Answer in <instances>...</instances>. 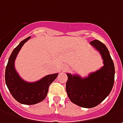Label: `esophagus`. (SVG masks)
Instances as JSON below:
<instances>
[{"mask_svg":"<svg viewBox=\"0 0 123 123\" xmlns=\"http://www.w3.org/2000/svg\"><path fill=\"white\" fill-rule=\"evenodd\" d=\"M67 67L65 66V67L62 69V71H65L66 70H67Z\"/></svg>","mask_w":123,"mask_h":123,"instance_id":"1","label":"esophagus"}]
</instances>
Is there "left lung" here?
Masks as SVG:
<instances>
[{"label": "left lung", "instance_id": "1", "mask_svg": "<svg viewBox=\"0 0 123 123\" xmlns=\"http://www.w3.org/2000/svg\"><path fill=\"white\" fill-rule=\"evenodd\" d=\"M90 44L99 51L104 66L88 77L67 74L66 91L71 101L80 107L94 108L101 103L110 93L114 82L115 69L107 47L99 40Z\"/></svg>", "mask_w": 123, "mask_h": 123}]
</instances>
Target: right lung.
Returning a JSON list of instances; mask_svg holds the SVG:
<instances>
[{
  "label": "right lung",
  "instance_id": "right-lung-1",
  "mask_svg": "<svg viewBox=\"0 0 123 123\" xmlns=\"http://www.w3.org/2000/svg\"><path fill=\"white\" fill-rule=\"evenodd\" d=\"M31 37H28L22 41L13 50L5 69V82L9 91L17 101L25 105L38 104L45 99L50 84L53 82L58 75H48L35 82H27L19 77L15 69V60L23 45Z\"/></svg>",
  "mask_w": 123,
  "mask_h": 123
}]
</instances>
